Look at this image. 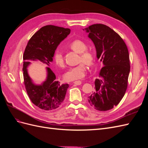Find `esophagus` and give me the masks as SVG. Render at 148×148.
<instances>
[{
	"label": "esophagus",
	"mask_w": 148,
	"mask_h": 148,
	"mask_svg": "<svg viewBox=\"0 0 148 148\" xmlns=\"http://www.w3.org/2000/svg\"><path fill=\"white\" fill-rule=\"evenodd\" d=\"M73 83L76 84V85H80L82 84V82L81 81H75Z\"/></svg>",
	"instance_id": "esophagus-1"
}]
</instances>
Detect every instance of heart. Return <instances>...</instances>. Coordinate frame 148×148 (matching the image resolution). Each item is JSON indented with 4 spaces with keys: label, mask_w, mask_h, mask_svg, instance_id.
Segmentation results:
<instances>
[{
    "label": "heart",
    "mask_w": 148,
    "mask_h": 148,
    "mask_svg": "<svg viewBox=\"0 0 148 148\" xmlns=\"http://www.w3.org/2000/svg\"><path fill=\"white\" fill-rule=\"evenodd\" d=\"M69 47L76 52L79 53V62H83L78 65L67 70L64 75V78L66 82H72L75 80L82 79L86 74V66H91L95 62V55L92 51L87 50V45L82 40L75 39L69 44ZM53 59L56 64L61 68L65 66L64 57L62 52L58 49L54 53ZM84 63H83V62Z\"/></svg>",
    "instance_id": "1"
}]
</instances>
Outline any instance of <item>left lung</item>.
Instances as JSON below:
<instances>
[{"label": "left lung", "mask_w": 148, "mask_h": 148, "mask_svg": "<svg viewBox=\"0 0 148 148\" xmlns=\"http://www.w3.org/2000/svg\"><path fill=\"white\" fill-rule=\"evenodd\" d=\"M84 30L103 64L88 102L97 110H109L119 104L127 90L130 71L128 49L122 38L105 25L95 24Z\"/></svg>", "instance_id": "1"}]
</instances>
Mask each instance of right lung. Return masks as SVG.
I'll use <instances>...</instances> for the list:
<instances>
[{
	"label": "right lung",
	"mask_w": 148,
	"mask_h": 148,
	"mask_svg": "<svg viewBox=\"0 0 148 148\" xmlns=\"http://www.w3.org/2000/svg\"><path fill=\"white\" fill-rule=\"evenodd\" d=\"M70 33L69 28L53 25L43 26L31 38L23 54V78L30 100L44 110L57 109L63 102L69 84H60L54 73L46 67L47 77L41 84H36L29 77L28 66L31 61H40L49 66L59 44Z\"/></svg>",
	"instance_id": "right-lung-1"
}]
</instances>
